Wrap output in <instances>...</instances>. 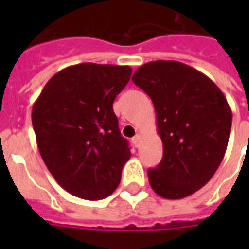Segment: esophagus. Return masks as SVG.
<instances>
[{
    "label": "esophagus",
    "instance_id": "esophagus-1",
    "mask_svg": "<svg viewBox=\"0 0 249 249\" xmlns=\"http://www.w3.org/2000/svg\"><path fill=\"white\" fill-rule=\"evenodd\" d=\"M133 143L136 144L137 147H138V146H140V143H141V134H136V136L133 137Z\"/></svg>",
    "mask_w": 249,
    "mask_h": 249
}]
</instances>
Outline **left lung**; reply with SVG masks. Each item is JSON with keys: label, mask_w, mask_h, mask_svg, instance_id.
I'll list each match as a JSON object with an SVG mask.
<instances>
[{"label": "left lung", "mask_w": 249, "mask_h": 249, "mask_svg": "<svg viewBox=\"0 0 249 249\" xmlns=\"http://www.w3.org/2000/svg\"><path fill=\"white\" fill-rule=\"evenodd\" d=\"M133 83L151 98L163 159L148 169L152 190L182 199L200 190L224 159L232 113L220 88L195 68L176 60L141 66Z\"/></svg>", "instance_id": "left-lung-1"}]
</instances>
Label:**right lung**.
<instances>
[{
  "label": "right lung",
  "mask_w": 249,
  "mask_h": 249,
  "mask_svg": "<svg viewBox=\"0 0 249 249\" xmlns=\"http://www.w3.org/2000/svg\"><path fill=\"white\" fill-rule=\"evenodd\" d=\"M132 68L80 63L49 80L32 108L37 146L55 181L72 195L101 200L116 190L130 158L112 105Z\"/></svg>",
  "instance_id": "right-lung-1"
}]
</instances>
